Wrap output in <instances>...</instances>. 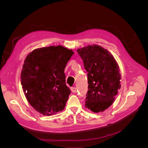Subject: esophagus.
<instances>
[{
	"label": "esophagus",
	"mask_w": 148,
	"mask_h": 148,
	"mask_svg": "<svg viewBox=\"0 0 148 148\" xmlns=\"http://www.w3.org/2000/svg\"><path fill=\"white\" fill-rule=\"evenodd\" d=\"M71 91L72 92H75L77 91V88L76 87H71Z\"/></svg>",
	"instance_id": "34e87169"
}]
</instances>
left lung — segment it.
Returning a JSON list of instances; mask_svg holds the SVG:
<instances>
[{
  "instance_id": "left-lung-1",
  "label": "left lung",
  "mask_w": 148,
  "mask_h": 148,
  "mask_svg": "<svg viewBox=\"0 0 148 148\" xmlns=\"http://www.w3.org/2000/svg\"><path fill=\"white\" fill-rule=\"evenodd\" d=\"M77 52L88 71L85 107L93 112L104 111L112 104L121 86L117 62L107 49L97 45L79 49Z\"/></svg>"
}]
</instances>
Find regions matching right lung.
Wrapping results in <instances>:
<instances>
[{"label": "right lung", "mask_w": 148, "mask_h": 148, "mask_svg": "<svg viewBox=\"0 0 148 148\" xmlns=\"http://www.w3.org/2000/svg\"><path fill=\"white\" fill-rule=\"evenodd\" d=\"M74 52L63 46L35 49L26 57L21 73L26 98L43 115L64 109L71 91L66 85L64 70Z\"/></svg>", "instance_id": "1"}]
</instances>
